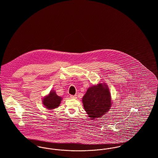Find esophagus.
<instances>
[{"label":"esophagus","mask_w":158,"mask_h":158,"mask_svg":"<svg viewBox=\"0 0 158 158\" xmlns=\"http://www.w3.org/2000/svg\"><path fill=\"white\" fill-rule=\"evenodd\" d=\"M70 97L72 99H75L76 98V95H70Z\"/></svg>","instance_id":"1"}]
</instances>
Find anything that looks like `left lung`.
<instances>
[{
  "mask_svg": "<svg viewBox=\"0 0 158 158\" xmlns=\"http://www.w3.org/2000/svg\"><path fill=\"white\" fill-rule=\"evenodd\" d=\"M82 102L91 119L101 117L108 111L111 105L108 88L101 83L89 88L83 97Z\"/></svg>",
  "mask_w": 158,
  "mask_h": 158,
  "instance_id": "left-lung-1",
  "label": "left lung"
}]
</instances>
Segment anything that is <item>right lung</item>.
<instances>
[{
	"mask_svg": "<svg viewBox=\"0 0 158 158\" xmlns=\"http://www.w3.org/2000/svg\"><path fill=\"white\" fill-rule=\"evenodd\" d=\"M61 98L57 96L56 92L52 90L47 97L44 98L43 102L45 107L49 110H52L58 107L60 105Z\"/></svg>",
	"mask_w": 158,
	"mask_h": 158,
	"instance_id": "right-lung-1",
	"label": "right lung"
}]
</instances>
